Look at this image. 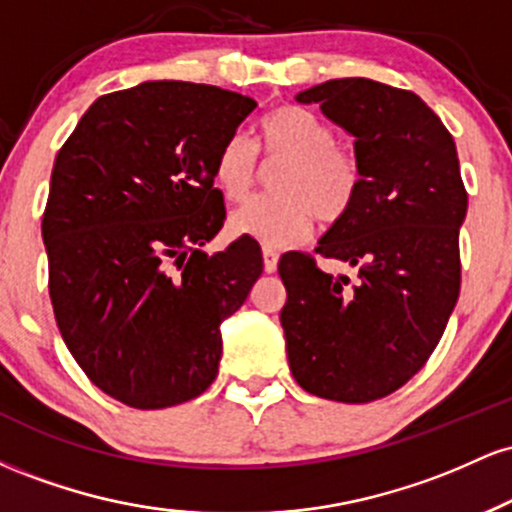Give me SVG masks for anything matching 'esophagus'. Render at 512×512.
<instances>
[{
    "label": "esophagus",
    "instance_id": "obj_1",
    "mask_svg": "<svg viewBox=\"0 0 512 512\" xmlns=\"http://www.w3.org/2000/svg\"><path fill=\"white\" fill-rule=\"evenodd\" d=\"M262 260H264V272L272 274L276 272V264H279V252L272 248H264L262 250Z\"/></svg>",
    "mask_w": 512,
    "mask_h": 512
}]
</instances>
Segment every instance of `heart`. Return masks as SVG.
Returning <instances> with one entry per match:
<instances>
[{
    "label": "heart",
    "mask_w": 512,
    "mask_h": 512,
    "mask_svg": "<svg viewBox=\"0 0 512 512\" xmlns=\"http://www.w3.org/2000/svg\"><path fill=\"white\" fill-rule=\"evenodd\" d=\"M264 168L272 175L274 195L255 199L228 219L231 236L250 238L264 248H289L313 233L315 221L337 226L346 221L363 187V166L354 149L334 142L327 122L281 105L260 122L257 146L250 139L228 137L211 166V180L226 202H245Z\"/></svg>",
    "instance_id": "b5f03b06"
}]
</instances>
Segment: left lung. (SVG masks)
Segmentation results:
<instances>
[{
	"label": "left lung",
	"instance_id": "left-lung-1",
	"mask_svg": "<svg viewBox=\"0 0 512 512\" xmlns=\"http://www.w3.org/2000/svg\"><path fill=\"white\" fill-rule=\"evenodd\" d=\"M354 134L363 187L354 211L315 252H286L281 327L296 383L315 397H387L433 354L460 296L467 190L440 117L416 93L373 79H332L298 93Z\"/></svg>",
	"mask_w": 512,
	"mask_h": 512
}]
</instances>
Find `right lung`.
Segmentation results:
<instances>
[{
    "instance_id": "right-lung-1",
    "label": "right lung",
    "mask_w": 512,
    "mask_h": 512,
    "mask_svg": "<svg viewBox=\"0 0 512 512\" xmlns=\"http://www.w3.org/2000/svg\"><path fill=\"white\" fill-rule=\"evenodd\" d=\"M255 108L219 86L146 81L98 98L55 158L43 214L52 310L86 378L127 407L202 395L219 373L221 322L260 279L255 240L202 252L226 219L211 166Z\"/></svg>"
}]
</instances>
